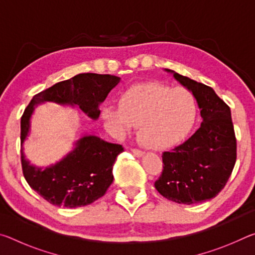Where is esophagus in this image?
Listing matches in <instances>:
<instances>
[{
    "mask_svg": "<svg viewBox=\"0 0 255 255\" xmlns=\"http://www.w3.org/2000/svg\"><path fill=\"white\" fill-rule=\"evenodd\" d=\"M131 153L135 155V156H137V157H141L144 155V153L141 152V150H139V149H136V148H132L131 149Z\"/></svg>",
    "mask_w": 255,
    "mask_h": 255,
    "instance_id": "esophagus-1",
    "label": "esophagus"
}]
</instances>
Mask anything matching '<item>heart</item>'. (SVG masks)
I'll return each instance as SVG.
<instances>
[{
  "instance_id": "obj_1",
  "label": "heart",
  "mask_w": 255,
  "mask_h": 255,
  "mask_svg": "<svg viewBox=\"0 0 255 255\" xmlns=\"http://www.w3.org/2000/svg\"><path fill=\"white\" fill-rule=\"evenodd\" d=\"M119 110L106 108L102 117L116 132L138 128V139L145 147L163 150L182 141L195 125L197 103L191 91L171 89L158 82L132 85L119 98Z\"/></svg>"
}]
</instances>
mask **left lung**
Masks as SVG:
<instances>
[{
    "label": "left lung",
    "instance_id": "1",
    "mask_svg": "<svg viewBox=\"0 0 255 255\" xmlns=\"http://www.w3.org/2000/svg\"><path fill=\"white\" fill-rule=\"evenodd\" d=\"M165 71L192 92L202 123L183 144L163 153V171L154 185L163 197L178 204L210 200L225 187L236 162L231 109L210 86Z\"/></svg>",
    "mask_w": 255,
    "mask_h": 255
}]
</instances>
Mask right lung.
Segmentation results:
<instances>
[{
  "label": "right lung",
  "mask_w": 255,
  "mask_h": 255,
  "mask_svg": "<svg viewBox=\"0 0 255 255\" xmlns=\"http://www.w3.org/2000/svg\"><path fill=\"white\" fill-rule=\"evenodd\" d=\"M119 81L120 77L115 75L83 73L36 94L25 108L21 117L22 172L30 187L51 205L76 208L101 198L114 181L112 167L124 147L98 136L84 135L59 162L45 169L31 165L25 159L22 145L29 135L34 107L45 102L77 106L90 118L97 120L100 116L99 106Z\"/></svg>",
  "instance_id": "add662e5"
}]
</instances>
